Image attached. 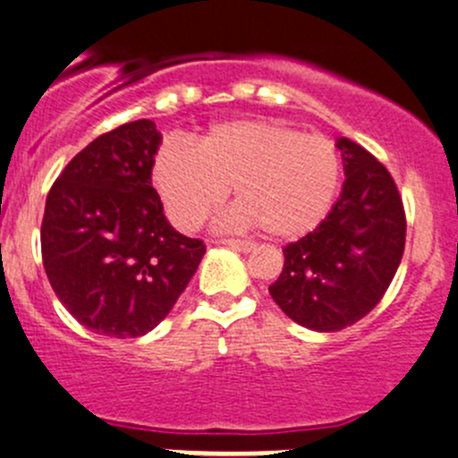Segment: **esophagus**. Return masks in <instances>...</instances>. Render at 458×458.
Listing matches in <instances>:
<instances>
[{
  "mask_svg": "<svg viewBox=\"0 0 458 458\" xmlns=\"http://www.w3.org/2000/svg\"><path fill=\"white\" fill-rule=\"evenodd\" d=\"M213 243L228 245V248L239 250V252H252V250H254V243H250V242H239V239H213Z\"/></svg>",
  "mask_w": 458,
  "mask_h": 458,
  "instance_id": "obj_1",
  "label": "esophagus"
}]
</instances>
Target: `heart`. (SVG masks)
Listing matches in <instances>:
<instances>
[{
	"label": "heart",
	"instance_id": "1",
	"mask_svg": "<svg viewBox=\"0 0 458 458\" xmlns=\"http://www.w3.org/2000/svg\"><path fill=\"white\" fill-rule=\"evenodd\" d=\"M340 175L329 138L267 118L213 124L195 147L168 142L153 165V186L180 230L199 228L233 189L225 224L276 239L311 233L334 206Z\"/></svg>",
	"mask_w": 458,
	"mask_h": 458
}]
</instances>
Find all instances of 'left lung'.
Returning a JSON list of instances; mask_svg holds the SVG:
<instances>
[{"label":"left lung","mask_w":458,"mask_h":458,"mask_svg":"<svg viewBox=\"0 0 458 458\" xmlns=\"http://www.w3.org/2000/svg\"><path fill=\"white\" fill-rule=\"evenodd\" d=\"M346 180L316 230L283 248L269 285L274 302L298 325L340 331L377 305L402 263L406 213L397 184L360 144L340 138Z\"/></svg>","instance_id":"8db88e82"}]
</instances>
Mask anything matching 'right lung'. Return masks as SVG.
<instances>
[{
  "mask_svg": "<svg viewBox=\"0 0 458 458\" xmlns=\"http://www.w3.org/2000/svg\"><path fill=\"white\" fill-rule=\"evenodd\" d=\"M160 142L153 120L120 124L76 153L47 192L43 267L65 310L94 334L156 329L206 254L162 213L151 186Z\"/></svg>",
  "mask_w": 458,
  "mask_h": 458,
  "instance_id": "1",
  "label": "right lung"
}]
</instances>
